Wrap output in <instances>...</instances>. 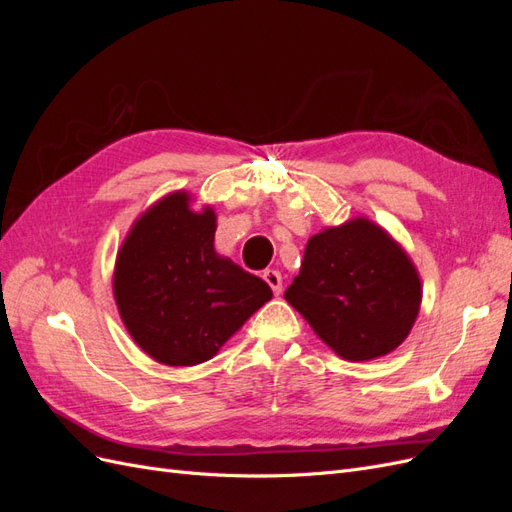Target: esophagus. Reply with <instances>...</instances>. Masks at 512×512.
<instances>
[{
    "label": "esophagus",
    "mask_w": 512,
    "mask_h": 512,
    "mask_svg": "<svg viewBox=\"0 0 512 512\" xmlns=\"http://www.w3.org/2000/svg\"><path fill=\"white\" fill-rule=\"evenodd\" d=\"M262 280H265V282L271 286V290H273L275 294L282 292V273H280V271H275V269L262 271Z\"/></svg>",
    "instance_id": "obj_1"
}]
</instances>
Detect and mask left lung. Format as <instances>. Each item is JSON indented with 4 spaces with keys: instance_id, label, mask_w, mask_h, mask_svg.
<instances>
[{
    "instance_id": "1",
    "label": "left lung",
    "mask_w": 512,
    "mask_h": 512,
    "mask_svg": "<svg viewBox=\"0 0 512 512\" xmlns=\"http://www.w3.org/2000/svg\"><path fill=\"white\" fill-rule=\"evenodd\" d=\"M284 299L342 359L371 361L408 337L421 280L406 252L359 218L307 241L301 273Z\"/></svg>"
}]
</instances>
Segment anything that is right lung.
I'll use <instances>...</instances> for the list:
<instances>
[{
    "instance_id": "obj_1",
    "label": "right lung",
    "mask_w": 512,
    "mask_h": 512,
    "mask_svg": "<svg viewBox=\"0 0 512 512\" xmlns=\"http://www.w3.org/2000/svg\"><path fill=\"white\" fill-rule=\"evenodd\" d=\"M215 213H194L188 194L162 198L123 241L115 301L126 329L158 363L209 361L273 292L213 250Z\"/></svg>"
}]
</instances>
